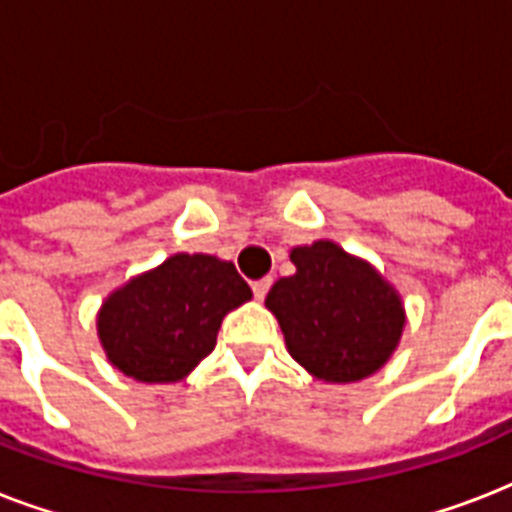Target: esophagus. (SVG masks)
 Returning <instances> with one entry per match:
<instances>
[{"instance_id": "esophagus-1", "label": "esophagus", "mask_w": 512, "mask_h": 512, "mask_svg": "<svg viewBox=\"0 0 512 512\" xmlns=\"http://www.w3.org/2000/svg\"><path fill=\"white\" fill-rule=\"evenodd\" d=\"M271 284H273L271 279H260V281H255V284H252V292H255L257 300H265V295H268Z\"/></svg>"}]
</instances>
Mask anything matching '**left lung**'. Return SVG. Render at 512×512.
<instances>
[{"mask_svg": "<svg viewBox=\"0 0 512 512\" xmlns=\"http://www.w3.org/2000/svg\"><path fill=\"white\" fill-rule=\"evenodd\" d=\"M289 257L295 276L276 281L265 305L292 358L324 382H358L377 372L406 324L396 289L335 241L295 247Z\"/></svg>", "mask_w": 512, "mask_h": 512, "instance_id": "8db88e82", "label": "left lung"}]
</instances>
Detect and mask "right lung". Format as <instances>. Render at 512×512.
<instances>
[{"label":"right lung","instance_id":"right-lung-1","mask_svg":"<svg viewBox=\"0 0 512 512\" xmlns=\"http://www.w3.org/2000/svg\"><path fill=\"white\" fill-rule=\"evenodd\" d=\"M252 297L233 263L172 255L108 295L98 337L108 361L138 382H177L212 353L223 316Z\"/></svg>","mask_w":512,"mask_h":512}]
</instances>
